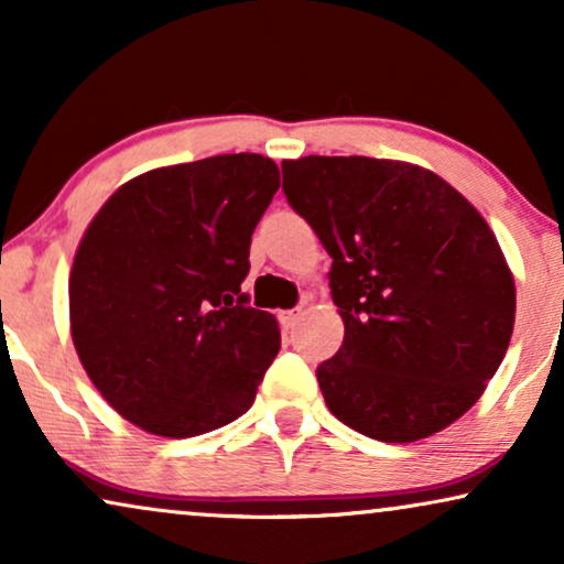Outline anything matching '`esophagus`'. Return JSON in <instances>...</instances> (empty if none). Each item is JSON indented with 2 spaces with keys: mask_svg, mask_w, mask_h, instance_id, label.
I'll list each match as a JSON object with an SVG mask.
<instances>
[{
  "mask_svg": "<svg viewBox=\"0 0 564 564\" xmlns=\"http://www.w3.org/2000/svg\"><path fill=\"white\" fill-rule=\"evenodd\" d=\"M300 318H303V307H292V311H284L280 315V321H282L284 328H295L297 323H300Z\"/></svg>",
  "mask_w": 564,
  "mask_h": 564,
  "instance_id": "34e87169",
  "label": "esophagus"
}]
</instances>
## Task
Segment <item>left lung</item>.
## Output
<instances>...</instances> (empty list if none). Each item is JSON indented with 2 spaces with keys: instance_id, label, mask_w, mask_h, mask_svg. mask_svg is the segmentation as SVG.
Listing matches in <instances>:
<instances>
[{
  "instance_id": "8db88e82",
  "label": "left lung",
  "mask_w": 564,
  "mask_h": 564,
  "mask_svg": "<svg viewBox=\"0 0 564 564\" xmlns=\"http://www.w3.org/2000/svg\"><path fill=\"white\" fill-rule=\"evenodd\" d=\"M330 264L344 344L315 369L328 411L388 444L465 415L506 357L516 290L482 215L426 169L367 156L282 164Z\"/></svg>"
}]
</instances>
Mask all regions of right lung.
<instances>
[{"label": "right lung", "mask_w": 564, "mask_h": 564, "mask_svg": "<svg viewBox=\"0 0 564 564\" xmlns=\"http://www.w3.org/2000/svg\"><path fill=\"white\" fill-rule=\"evenodd\" d=\"M276 189L272 159L226 153L135 176L89 223L68 280L72 338L122 419L187 438L249 411L280 328L241 282Z\"/></svg>", "instance_id": "add662e5"}]
</instances>
